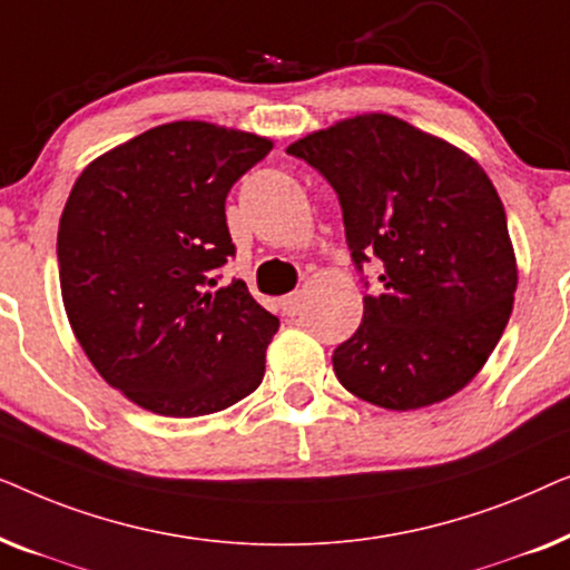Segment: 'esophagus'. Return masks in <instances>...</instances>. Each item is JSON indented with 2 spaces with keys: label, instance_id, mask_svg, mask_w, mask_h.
Instances as JSON below:
<instances>
[{
  "label": "esophagus",
  "instance_id": "1",
  "mask_svg": "<svg viewBox=\"0 0 570 570\" xmlns=\"http://www.w3.org/2000/svg\"><path fill=\"white\" fill-rule=\"evenodd\" d=\"M279 308H283L285 316L301 314V293H291L285 298H279Z\"/></svg>",
  "mask_w": 570,
  "mask_h": 570
}]
</instances>
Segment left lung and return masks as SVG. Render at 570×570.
Returning <instances> with one entry per match:
<instances>
[{
	"mask_svg": "<svg viewBox=\"0 0 570 570\" xmlns=\"http://www.w3.org/2000/svg\"><path fill=\"white\" fill-rule=\"evenodd\" d=\"M287 153L337 191L357 272L373 256L384 267L332 355L340 384L386 410L449 400L495 350L517 293L493 181L459 147L389 114L337 121Z\"/></svg>",
	"mask_w": 570,
	"mask_h": 570,
	"instance_id": "obj_1",
	"label": "left lung"
}]
</instances>
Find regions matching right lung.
<instances>
[{
    "mask_svg": "<svg viewBox=\"0 0 570 570\" xmlns=\"http://www.w3.org/2000/svg\"><path fill=\"white\" fill-rule=\"evenodd\" d=\"M272 139L170 121L100 155L59 220L67 318L108 386L166 417L220 412L254 392L279 318L244 279L217 287L236 254L225 197Z\"/></svg>",
    "mask_w": 570,
    "mask_h": 570,
    "instance_id": "1",
    "label": "right lung"
}]
</instances>
